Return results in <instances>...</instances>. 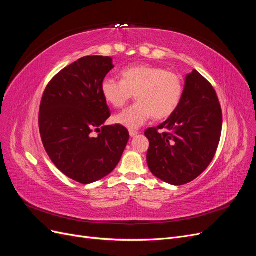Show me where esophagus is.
<instances>
[{"instance_id":"esophagus-1","label":"esophagus","mask_w":256,"mask_h":256,"mask_svg":"<svg viewBox=\"0 0 256 256\" xmlns=\"http://www.w3.org/2000/svg\"><path fill=\"white\" fill-rule=\"evenodd\" d=\"M136 134H138V131H136V130H134V129H129V136H130L131 138L136 136Z\"/></svg>"}]
</instances>
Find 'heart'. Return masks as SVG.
<instances>
[{"mask_svg": "<svg viewBox=\"0 0 256 256\" xmlns=\"http://www.w3.org/2000/svg\"><path fill=\"white\" fill-rule=\"evenodd\" d=\"M106 102L114 108L125 106L131 96L136 102L114 116V122L129 129H138L148 120L170 118L180 106L182 80L177 74L152 65L131 66L120 72V81L106 78L102 83Z\"/></svg>", "mask_w": 256, "mask_h": 256, "instance_id": "1", "label": "heart"}]
</instances>
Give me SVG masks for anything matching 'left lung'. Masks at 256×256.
<instances>
[{
  "label": "left lung",
  "instance_id": "left-lung-1",
  "mask_svg": "<svg viewBox=\"0 0 256 256\" xmlns=\"http://www.w3.org/2000/svg\"><path fill=\"white\" fill-rule=\"evenodd\" d=\"M222 130V110L212 85L193 70L186 76L182 102L158 127L145 130L147 164L159 180L182 186L210 164Z\"/></svg>",
  "mask_w": 256,
  "mask_h": 256
}]
</instances>
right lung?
I'll return each mask as SVG.
<instances>
[{
    "mask_svg": "<svg viewBox=\"0 0 256 256\" xmlns=\"http://www.w3.org/2000/svg\"><path fill=\"white\" fill-rule=\"evenodd\" d=\"M112 68L110 56L81 58L54 76L42 98L38 122L44 150L62 173L80 184L109 175L129 140L124 126H104L111 113L102 83Z\"/></svg>",
    "mask_w": 256,
    "mask_h": 256,
    "instance_id": "right-lung-1",
    "label": "right lung"
}]
</instances>
